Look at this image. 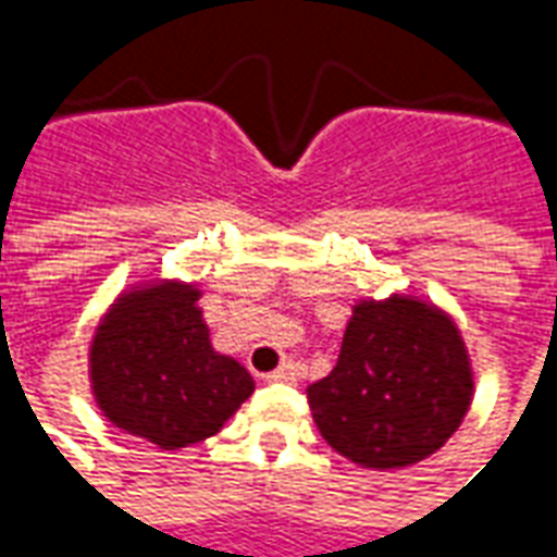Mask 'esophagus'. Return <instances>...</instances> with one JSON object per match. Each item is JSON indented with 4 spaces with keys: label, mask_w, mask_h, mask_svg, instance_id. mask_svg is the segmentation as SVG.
<instances>
[{
    "label": "esophagus",
    "mask_w": 557,
    "mask_h": 557,
    "mask_svg": "<svg viewBox=\"0 0 557 557\" xmlns=\"http://www.w3.org/2000/svg\"><path fill=\"white\" fill-rule=\"evenodd\" d=\"M265 379L268 382H277V385H292V382H298V367H295L292 361L280 363L277 370H274V373H268Z\"/></svg>",
    "instance_id": "obj_1"
}]
</instances>
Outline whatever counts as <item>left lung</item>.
Here are the masks:
<instances>
[{"label":"left lung","mask_w":557,"mask_h":557,"mask_svg":"<svg viewBox=\"0 0 557 557\" xmlns=\"http://www.w3.org/2000/svg\"><path fill=\"white\" fill-rule=\"evenodd\" d=\"M471 367L456 325L414 298L363 301L337 367L307 387L325 442L363 468H403L435 454L471 406Z\"/></svg>","instance_id":"obj_1"}]
</instances>
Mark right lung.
Segmentation results:
<instances>
[{"label": "right lung", "mask_w": 557, "mask_h": 557, "mask_svg": "<svg viewBox=\"0 0 557 557\" xmlns=\"http://www.w3.org/2000/svg\"><path fill=\"white\" fill-rule=\"evenodd\" d=\"M199 292L160 283L119 298L91 343V387L119 430L163 450L214 435L253 394L242 363L208 343Z\"/></svg>", "instance_id": "right-lung-1"}]
</instances>
